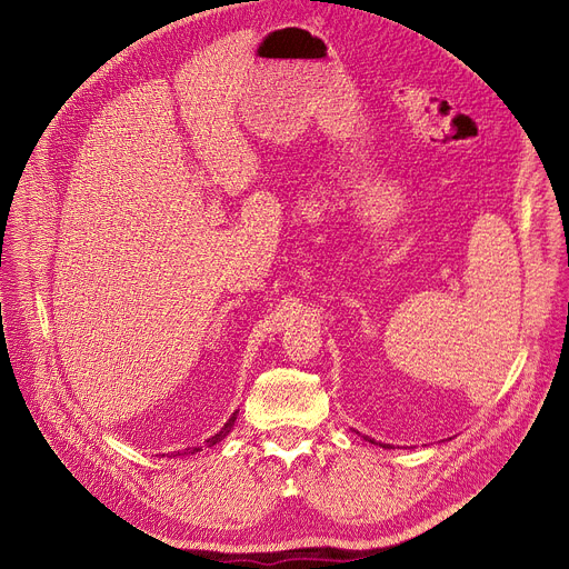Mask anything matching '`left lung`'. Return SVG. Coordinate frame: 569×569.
<instances>
[{
	"mask_svg": "<svg viewBox=\"0 0 569 569\" xmlns=\"http://www.w3.org/2000/svg\"><path fill=\"white\" fill-rule=\"evenodd\" d=\"M367 440H369V442H376V440H371V438H367ZM380 447H387V445H382V442H380Z\"/></svg>",
	"mask_w": 569,
	"mask_h": 569,
	"instance_id": "left-lung-1",
	"label": "left lung"
}]
</instances>
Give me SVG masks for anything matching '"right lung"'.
<instances>
[{
  "label": "right lung",
  "instance_id": "1",
  "mask_svg": "<svg viewBox=\"0 0 569 569\" xmlns=\"http://www.w3.org/2000/svg\"><path fill=\"white\" fill-rule=\"evenodd\" d=\"M234 420H237V412H232V417H230V420L223 425V429H221L219 433H214L212 438H209L207 442H209V445H217V442H221V440H223V438L230 433V429L234 427ZM193 452H198V450H193ZM193 452H191V455H193ZM177 455H179V452H177Z\"/></svg>",
  "mask_w": 569,
  "mask_h": 569
}]
</instances>
